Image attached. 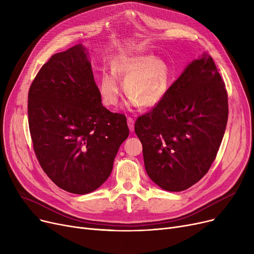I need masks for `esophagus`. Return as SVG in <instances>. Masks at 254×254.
I'll list each match as a JSON object with an SVG mask.
<instances>
[{
  "label": "esophagus",
  "instance_id": "34e87169",
  "mask_svg": "<svg viewBox=\"0 0 254 254\" xmlns=\"http://www.w3.org/2000/svg\"><path fill=\"white\" fill-rule=\"evenodd\" d=\"M127 126H128V128L130 131L135 130V122L131 117H127Z\"/></svg>",
  "mask_w": 254,
  "mask_h": 254
}]
</instances>
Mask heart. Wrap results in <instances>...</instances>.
<instances>
[{
    "mask_svg": "<svg viewBox=\"0 0 254 254\" xmlns=\"http://www.w3.org/2000/svg\"><path fill=\"white\" fill-rule=\"evenodd\" d=\"M129 97L127 106L152 108L161 103L168 93L172 71L169 64L153 55L117 57L111 61V71H103L99 79V95L104 105L112 107L118 103L120 86Z\"/></svg>",
    "mask_w": 254,
    "mask_h": 254,
    "instance_id": "1",
    "label": "heart"
}]
</instances>
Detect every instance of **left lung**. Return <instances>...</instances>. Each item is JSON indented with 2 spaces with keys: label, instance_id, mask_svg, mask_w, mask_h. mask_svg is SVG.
<instances>
[{
  "label": "left lung",
  "instance_id": "left-lung-1",
  "mask_svg": "<svg viewBox=\"0 0 254 254\" xmlns=\"http://www.w3.org/2000/svg\"><path fill=\"white\" fill-rule=\"evenodd\" d=\"M228 116L225 84L204 52L135 124L149 178L168 191L185 190L201 180L216 157Z\"/></svg>",
  "mask_w": 254,
  "mask_h": 254
}]
</instances>
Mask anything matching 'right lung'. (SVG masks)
Returning <instances> with one entry per match:
<instances>
[{
	"instance_id": "1",
	"label": "right lung",
	"mask_w": 254,
	"mask_h": 254,
	"mask_svg": "<svg viewBox=\"0 0 254 254\" xmlns=\"http://www.w3.org/2000/svg\"><path fill=\"white\" fill-rule=\"evenodd\" d=\"M28 99L34 150L47 176L71 193L98 190L129 130L124 114L103 106L88 49L77 44L52 56Z\"/></svg>"
}]
</instances>
